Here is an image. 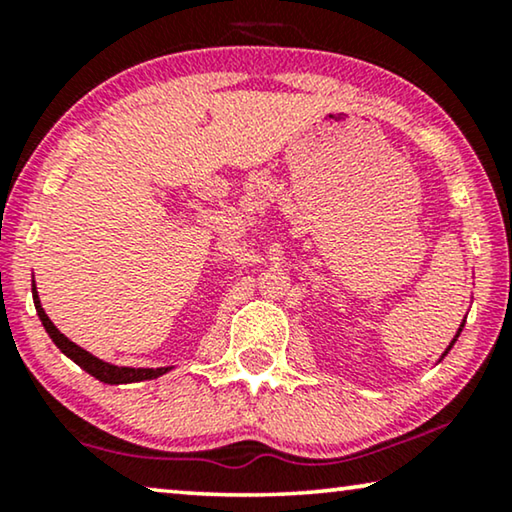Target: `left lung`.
I'll return each mask as SVG.
<instances>
[{"mask_svg": "<svg viewBox=\"0 0 512 512\" xmlns=\"http://www.w3.org/2000/svg\"><path fill=\"white\" fill-rule=\"evenodd\" d=\"M464 324H466V319H464V321H461V326H459V331H457V335H454V338H452V342H450V347H447V349H445V352H443V356H440V359H445V356H447V354H450V349H452V345H454V342H457V338H459V333H461V331H464Z\"/></svg>", "mask_w": 512, "mask_h": 512, "instance_id": "1", "label": "left lung"}]
</instances>
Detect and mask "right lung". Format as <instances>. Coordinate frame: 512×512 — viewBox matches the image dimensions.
I'll return each instance as SVG.
<instances>
[{
    "instance_id": "1",
    "label": "right lung",
    "mask_w": 512,
    "mask_h": 512,
    "mask_svg": "<svg viewBox=\"0 0 512 512\" xmlns=\"http://www.w3.org/2000/svg\"><path fill=\"white\" fill-rule=\"evenodd\" d=\"M32 298H34V307H37V314L41 319V324H44L46 333L51 335V340L55 342V347L60 349L62 354L69 356L76 366H81L86 370L88 375L97 377V380L104 382V384H130V382H144V380H156V377L165 375L167 370L172 368H125V366H114V363H107L102 359H97L86 349L76 345L69 338H65L51 319H48V314L44 312V307H41V300H39V293H37V286L32 284Z\"/></svg>"
}]
</instances>
